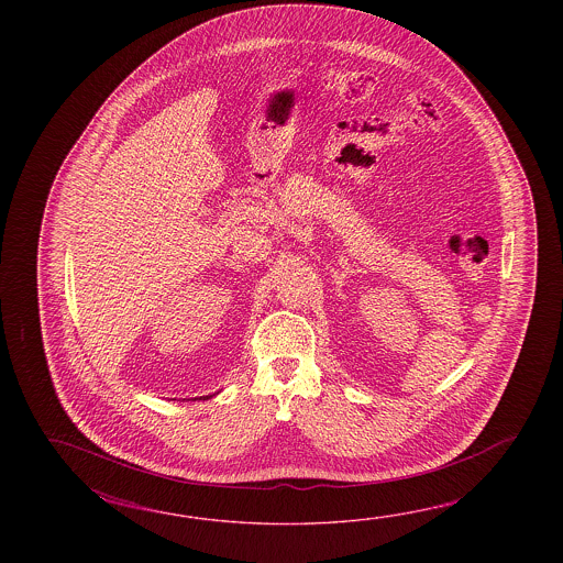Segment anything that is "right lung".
<instances>
[{
	"instance_id": "right-lung-1",
	"label": "right lung",
	"mask_w": 563,
	"mask_h": 563,
	"mask_svg": "<svg viewBox=\"0 0 563 563\" xmlns=\"http://www.w3.org/2000/svg\"><path fill=\"white\" fill-rule=\"evenodd\" d=\"M201 398H203V400H207V398H211V396H201Z\"/></svg>"
}]
</instances>
